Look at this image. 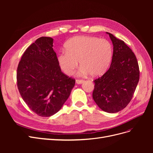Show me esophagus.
I'll list each match as a JSON object with an SVG mask.
<instances>
[{"instance_id":"obj_1","label":"esophagus","mask_w":153,"mask_h":153,"mask_svg":"<svg viewBox=\"0 0 153 153\" xmlns=\"http://www.w3.org/2000/svg\"><path fill=\"white\" fill-rule=\"evenodd\" d=\"M84 82V80H76V84H81Z\"/></svg>"}]
</instances>
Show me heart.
<instances>
[{"instance_id":"b5f03b06","label":"heart","mask_w":153,"mask_h":153,"mask_svg":"<svg viewBox=\"0 0 153 153\" xmlns=\"http://www.w3.org/2000/svg\"><path fill=\"white\" fill-rule=\"evenodd\" d=\"M66 51L58 54L60 68L67 75H71L77 68L80 74H89L92 77L101 76L107 71L112 62L113 47L109 41L97 37L81 36L69 39L65 44Z\"/></svg>"}]
</instances>
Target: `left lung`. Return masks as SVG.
Listing matches in <instances>:
<instances>
[{
  "label": "left lung",
  "mask_w": 153,
  "mask_h": 153,
  "mask_svg": "<svg viewBox=\"0 0 153 153\" xmlns=\"http://www.w3.org/2000/svg\"><path fill=\"white\" fill-rule=\"evenodd\" d=\"M107 33L114 46L112 62L103 75L94 80L92 98L105 112L116 113L131 100L139 81L140 71L135 55L123 41Z\"/></svg>",
  "instance_id": "1"
}]
</instances>
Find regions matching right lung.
<instances>
[{"label": "right lung", "instance_id": "obj_1", "mask_svg": "<svg viewBox=\"0 0 153 153\" xmlns=\"http://www.w3.org/2000/svg\"><path fill=\"white\" fill-rule=\"evenodd\" d=\"M53 39L41 37L26 49L18 64L17 86L22 99L34 113L50 117L62 108L75 80L61 71Z\"/></svg>", "mask_w": 153, "mask_h": 153}]
</instances>
